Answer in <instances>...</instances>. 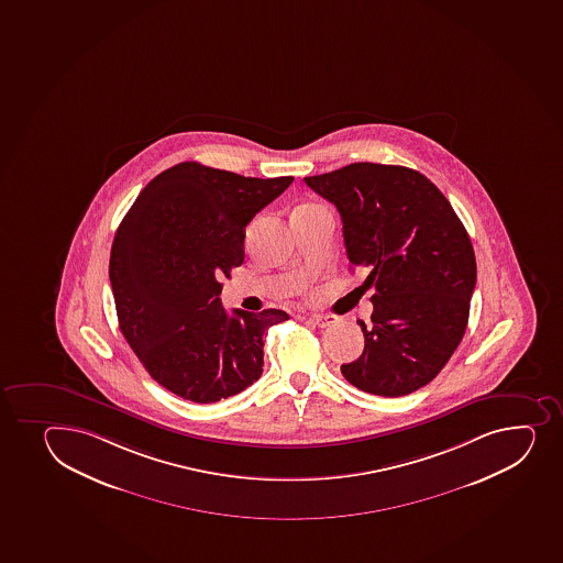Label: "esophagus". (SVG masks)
Masks as SVG:
<instances>
[{"label":"esophagus","mask_w":563,"mask_h":563,"mask_svg":"<svg viewBox=\"0 0 563 563\" xmlns=\"http://www.w3.org/2000/svg\"><path fill=\"white\" fill-rule=\"evenodd\" d=\"M308 321L313 323V325L325 329V327L332 325V323H336V318H334V316H323V313H313V316L308 318Z\"/></svg>","instance_id":"esophagus-1"}]
</instances>
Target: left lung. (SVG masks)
Returning a JSON list of instances; mask_svg holds the SVG:
<instances>
[{
    "label": "left lung",
    "instance_id": "1",
    "mask_svg": "<svg viewBox=\"0 0 563 563\" xmlns=\"http://www.w3.org/2000/svg\"><path fill=\"white\" fill-rule=\"evenodd\" d=\"M342 216L351 267L369 272L372 323L358 321L364 353L342 365L349 383L383 397L423 388L465 334L476 285L464 223L423 174L354 163L305 177Z\"/></svg>",
    "mask_w": 563,
    "mask_h": 563
}]
</instances>
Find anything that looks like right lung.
Returning <instances> with one entry per match:
<instances>
[{
	"label": "right lung",
	"instance_id": "right-lung-1",
	"mask_svg": "<svg viewBox=\"0 0 563 563\" xmlns=\"http://www.w3.org/2000/svg\"><path fill=\"white\" fill-rule=\"evenodd\" d=\"M291 180L180 163L140 191L118 227L109 277L120 331L172 394L209 405L261 378L264 334L290 316H229L220 280L244 262L247 223Z\"/></svg>",
	"mask_w": 563,
	"mask_h": 563
}]
</instances>
